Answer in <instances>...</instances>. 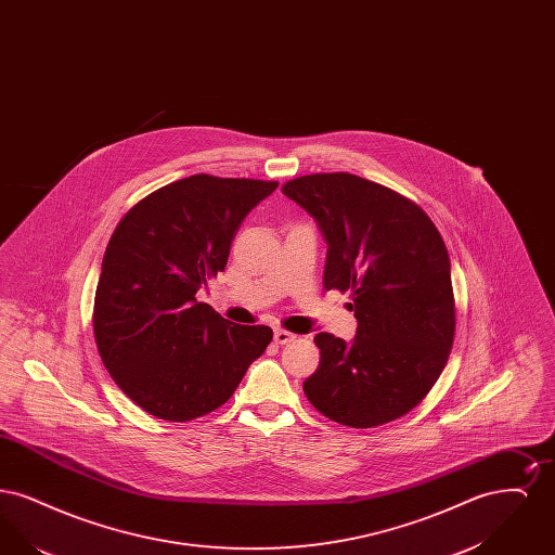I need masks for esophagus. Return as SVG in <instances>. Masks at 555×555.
I'll use <instances>...</instances> for the list:
<instances>
[{
  "instance_id": "esophagus-1",
  "label": "esophagus",
  "mask_w": 555,
  "mask_h": 555,
  "mask_svg": "<svg viewBox=\"0 0 555 555\" xmlns=\"http://www.w3.org/2000/svg\"><path fill=\"white\" fill-rule=\"evenodd\" d=\"M274 341L279 345H287L291 341H295V335L289 333V331H285V328H276L274 331Z\"/></svg>"
}]
</instances>
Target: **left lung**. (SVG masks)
Segmentation results:
<instances>
[{"mask_svg": "<svg viewBox=\"0 0 555 555\" xmlns=\"http://www.w3.org/2000/svg\"><path fill=\"white\" fill-rule=\"evenodd\" d=\"M283 193L326 238L324 289L351 291V344L318 333L304 393L320 414L372 428L408 414L448 364L455 333L451 264L433 220L389 186L349 172L293 179Z\"/></svg>", "mask_w": 555, "mask_h": 555, "instance_id": "left-lung-1", "label": "left lung"}]
</instances>
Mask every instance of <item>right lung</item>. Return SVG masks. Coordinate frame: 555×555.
Instances as JSON below:
<instances>
[{"instance_id":"add662e5","label":"right lung","mask_w":555,"mask_h":555,"mask_svg":"<svg viewBox=\"0 0 555 555\" xmlns=\"http://www.w3.org/2000/svg\"><path fill=\"white\" fill-rule=\"evenodd\" d=\"M276 181L193 175L122 216L95 291L98 351L125 396L159 421L186 423L227 403L272 341L195 299L224 270L243 218Z\"/></svg>"}]
</instances>
